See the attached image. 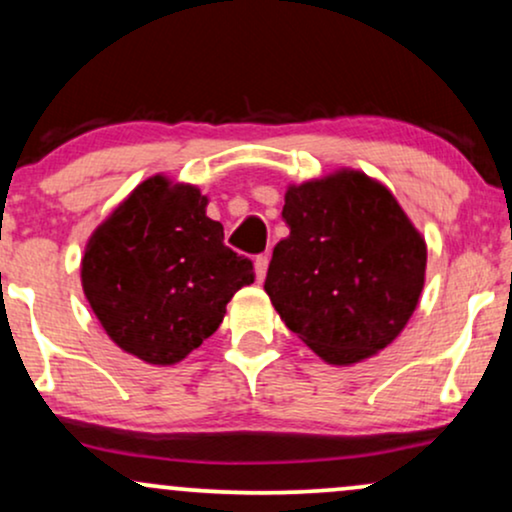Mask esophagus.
Wrapping results in <instances>:
<instances>
[{
  "label": "esophagus",
  "mask_w": 512,
  "mask_h": 512,
  "mask_svg": "<svg viewBox=\"0 0 512 512\" xmlns=\"http://www.w3.org/2000/svg\"><path fill=\"white\" fill-rule=\"evenodd\" d=\"M267 267H269V255H257L255 257L257 281H264V276H267Z\"/></svg>",
  "instance_id": "obj_1"
}]
</instances>
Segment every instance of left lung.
Listing matches in <instances>:
<instances>
[{
    "mask_svg": "<svg viewBox=\"0 0 512 512\" xmlns=\"http://www.w3.org/2000/svg\"><path fill=\"white\" fill-rule=\"evenodd\" d=\"M264 291L286 327L332 366L378 354L419 303L426 243L397 199L358 170L291 185Z\"/></svg>",
    "mask_w": 512,
    "mask_h": 512,
    "instance_id": "1",
    "label": "left lung"
}]
</instances>
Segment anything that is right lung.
Segmentation results:
<instances>
[{"mask_svg": "<svg viewBox=\"0 0 512 512\" xmlns=\"http://www.w3.org/2000/svg\"><path fill=\"white\" fill-rule=\"evenodd\" d=\"M252 262L223 245L192 185L154 175L93 231L81 284L108 337L127 354L173 366L219 330Z\"/></svg>", "mask_w": 512, "mask_h": 512, "instance_id": "obj_1", "label": "right lung"}]
</instances>
